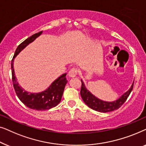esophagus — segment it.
I'll use <instances>...</instances> for the list:
<instances>
[{"label": "esophagus", "mask_w": 146, "mask_h": 146, "mask_svg": "<svg viewBox=\"0 0 146 146\" xmlns=\"http://www.w3.org/2000/svg\"><path fill=\"white\" fill-rule=\"evenodd\" d=\"M78 71L76 68H72L68 72V76L71 78H74L77 75Z\"/></svg>", "instance_id": "1"}]
</instances>
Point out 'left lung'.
Instances as JSON below:
<instances>
[{"instance_id":"obj_1","label":"left lung","mask_w":146,"mask_h":146,"mask_svg":"<svg viewBox=\"0 0 146 146\" xmlns=\"http://www.w3.org/2000/svg\"><path fill=\"white\" fill-rule=\"evenodd\" d=\"M82 87L80 91V95L82 98L84 102L86 104L89 108L94 110L100 111V112H109L118 109L119 107H121L123 103L125 102L129 95L130 94L131 90L133 89V82L131 84V87L127 92H125L124 94H123L118 99L112 102H106L102 100L99 99L98 98L92 94L88 90L86 87L85 84L84 82L82 80Z\"/></svg>"}]
</instances>
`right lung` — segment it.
Masks as SVG:
<instances>
[{
  "label": "right lung",
  "mask_w": 146,
  "mask_h": 146,
  "mask_svg": "<svg viewBox=\"0 0 146 146\" xmlns=\"http://www.w3.org/2000/svg\"><path fill=\"white\" fill-rule=\"evenodd\" d=\"M42 34V31L35 34L22 42L16 50L15 55L11 62L13 82L17 96L26 106L38 111L49 110L52 108L56 106L60 102L64 90L68 82L66 78V73H64L53 81L51 84L44 90L40 92H30L23 89L17 82V78L16 77L15 69H14V61L15 58L29 44L35 41L36 38L40 36Z\"/></svg>",
  "instance_id": "right-lung-1"
}]
</instances>
